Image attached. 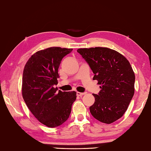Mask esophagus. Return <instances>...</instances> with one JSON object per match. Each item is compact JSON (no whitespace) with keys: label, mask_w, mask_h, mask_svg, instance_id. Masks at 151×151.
<instances>
[{"label":"esophagus","mask_w":151,"mask_h":151,"mask_svg":"<svg viewBox=\"0 0 151 151\" xmlns=\"http://www.w3.org/2000/svg\"><path fill=\"white\" fill-rule=\"evenodd\" d=\"M85 93H80V92H77V95L79 96H83V95H85Z\"/></svg>","instance_id":"esophagus-1"}]
</instances>
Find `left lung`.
I'll return each instance as SVG.
<instances>
[{"instance_id": "left-lung-1", "label": "left lung", "mask_w": 151, "mask_h": 151, "mask_svg": "<svg viewBox=\"0 0 151 151\" xmlns=\"http://www.w3.org/2000/svg\"><path fill=\"white\" fill-rule=\"evenodd\" d=\"M78 52L89 64L93 80L101 85L95 101L89 107L96 120L110 124L126 112L135 92V73L124 56L106 47L79 49Z\"/></svg>"}]
</instances>
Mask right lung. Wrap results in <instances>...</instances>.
Wrapping results in <instances>:
<instances>
[{"label":"right lung","instance_id":"obj_1","mask_svg":"<svg viewBox=\"0 0 151 151\" xmlns=\"http://www.w3.org/2000/svg\"><path fill=\"white\" fill-rule=\"evenodd\" d=\"M72 49L50 47L39 50L25 65L22 78V96L31 112L49 127L60 126L71 113L76 92L57 91L58 68L62 59Z\"/></svg>","mask_w":151,"mask_h":151}]
</instances>
